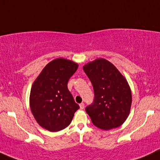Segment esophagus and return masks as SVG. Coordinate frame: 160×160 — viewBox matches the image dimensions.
Segmentation results:
<instances>
[{
  "label": "esophagus",
  "instance_id": "1",
  "mask_svg": "<svg viewBox=\"0 0 160 160\" xmlns=\"http://www.w3.org/2000/svg\"><path fill=\"white\" fill-rule=\"evenodd\" d=\"M80 109H82V110H83V109L84 108V104H83V103L80 104Z\"/></svg>",
  "mask_w": 160,
  "mask_h": 160
}]
</instances>
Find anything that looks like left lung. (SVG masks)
Wrapping results in <instances>:
<instances>
[{
  "instance_id": "obj_1",
  "label": "left lung",
  "mask_w": 160,
  "mask_h": 160,
  "mask_svg": "<svg viewBox=\"0 0 160 160\" xmlns=\"http://www.w3.org/2000/svg\"><path fill=\"white\" fill-rule=\"evenodd\" d=\"M83 71L93 85V103L85 108L92 123L109 130L125 122L132 105V93L128 82L118 69L104 59L83 66Z\"/></svg>"
}]
</instances>
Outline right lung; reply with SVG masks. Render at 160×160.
<instances>
[{
  "mask_svg": "<svg viewBox=\"0 0 160 160\" xmlns=\"http://www.w3.org/2000/svg\"><path fill=\"white\" fill-rule=\"evenodd\" d=\"M78 65L59 58L46 66L34 82L30 108L38 125L50 132H59L70 124L80 106L67 88Z\"/></svg>",
  "mask_w": 160,
  "mask_h": 160,
  "instance_id": "right-lung-1",
  "label": "right lung"
}]
</instances>
